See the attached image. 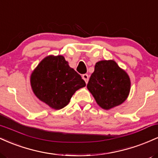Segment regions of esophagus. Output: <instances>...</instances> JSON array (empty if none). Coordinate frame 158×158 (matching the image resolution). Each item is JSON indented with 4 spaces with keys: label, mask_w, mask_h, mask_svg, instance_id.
<instances>
[{
    "label": "esophagus",
    "mask_w": 158,
    "mask_h": 158,
    "mask_svg": "<svg viewBox=\"0 0 158 158\" xmlns=\"http://www.w3.org/2000/svg\"><path fill=\"white\" fill-rule=\"evenodd\" d=\"M81 77H82V79H84L85 82H86V83L88 82V80H89V77H88V74H86V73L83 74V75L81 76Z\"/></svg>",
    "instance_id": "1"
}]
</instances>
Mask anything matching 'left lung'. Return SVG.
Here are the masks:
<instances>
[{"label":"left lung","mask_w":158,"mask_h":158,"mask_svg":"<svg viewBox=\"0 0 158 158\" xmlns=\"http://www.w3.org/2000/svg\"><path fill=\"white\" fill-rule=\"evenodd\" d=\"M130 79L113 60L100 61L95 65L87 88L103 109L119 106L128 97Z\"/></svg>","instance_id":"left-lung-1"}]
</instances>
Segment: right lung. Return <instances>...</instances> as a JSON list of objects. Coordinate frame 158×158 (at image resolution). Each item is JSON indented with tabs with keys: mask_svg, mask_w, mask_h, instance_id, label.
<instances>
[{
	"mask_svg": "<svg viewBox=\"0 0 158 158\" xmlns=\"http://www.w3.org/2000/svg\"><path fill=\"white\" fill-rule=\"evenodd\" d=\"M30 81L36 97L56 110L66 106L74 93L86 85L62 56L44 58L34 70Z\"/></svg>",
	"mask_w": 158,
	"mask_h": 158,
	"instance_id": "1",
	"label": "right lung"
}]
</instances>
